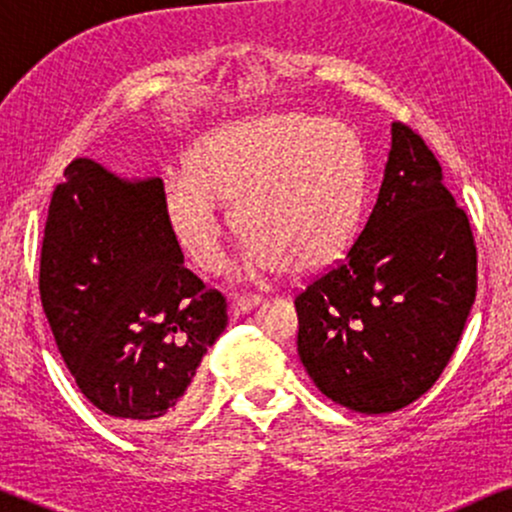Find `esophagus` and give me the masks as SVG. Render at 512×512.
<instances>
[{
  "label": "esophagus",
  "instance_id": "34e87169",
  "mask_svg": "<svg viewBox=\"0 0 512 512\" xmlns=\"http://www.w3.org/2000/svg\"><path fill=\"white\" fill-rule=\"evenodd\" d=\"M260 303V296H233L231 298V313L233 315H243L248 310L255 308Z\"/></svg>",
  "mask_w": 512,
  "mask_h": 512
}]
</instances>
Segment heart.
<instances>
[{"label":"heart","instance_id":"1","mask_svg":"<svg viewBox=\"0 0 512 512\" xmlns=\"http://www.w3.org/2000/svg\"><path fill=\"white\" fill-rule=\"evenodd\" d=\"M366 190V149L344 122L269 115L216 129L190 154V173L166 180V214L204 272L226 262V219L248 243L252 272H315L342 255Z\"/></svg>","mask_w":512,"mask_h":512}]
</instances>
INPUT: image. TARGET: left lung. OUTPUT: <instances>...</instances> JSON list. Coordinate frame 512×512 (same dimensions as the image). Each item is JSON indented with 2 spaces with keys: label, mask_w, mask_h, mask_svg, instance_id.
<instances>
[{
  "label": "left lung",
  "mask_w": 512,
  "mask_h": 512,
  "mask_svg": "<svg viewBox=\"0 0 512 512\" xmlns=\"http://www.w3.org/2000/svg\"><path fill=\"white\" fill-rule=\"evenodd\" d=\"M474 296L467 214L424 139L392 122L383 185L354 248L296 296L298 356L332 402L390 414L440 378Z\"/></svg>",
  "instance_id": "1"
}]
</instances>
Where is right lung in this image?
I'll return each instance as SVG.
<instances>
[{
	"instance_id": "add662e5",
	"label": "right lung",
	"mask_w": 512,
	"mask_h": 512,
	"mask_svg": "<svg viewBox=\"0 0 512 512\" xmlns=\"http://www.w3.org/2000/svg\"><path fill=\"white\" fill-rule=\"evenodd\" d=\"M40 301L84 397L134 431L190 407L202 356L226 330V298L182 264L161 178H117L74 158L52 192Z\"/></svg>"
}]
</instances>
